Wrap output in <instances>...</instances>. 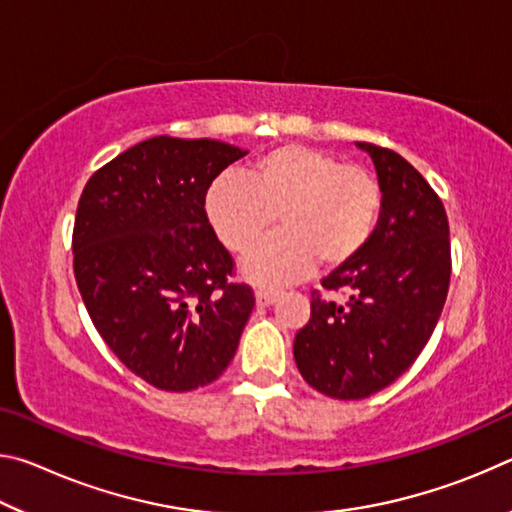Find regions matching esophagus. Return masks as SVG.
Listing matches in <instances>:
<instances>
[{
    "instance_id": "1",
    "label": "esophagus",
    "mask_w": 512,
    "mask_h": 512,
    "mask_svg": "<svg viewBox=\"0 0 512 512\" xmlns=\"http://www.w3.org/2000/svg\"><path fill=\"white\" fill-rule=\"evenodd\" d=\"M255 298H257V305H259V307H268V305H273V302L277 300V291L257 289V291H255Z\"/></svg>"
}]
</instances>
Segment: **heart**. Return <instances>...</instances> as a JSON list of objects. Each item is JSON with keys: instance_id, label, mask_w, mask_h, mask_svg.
Masks as SVG:
<instances>
[{"instance_id": "b5f03b06", "label": "heart", "mask_w": 512, "mask_h": 512, "mask_svg": "<svg viewBox=\"0 0 512 512\" xmlns=\"http://www.w3.org/2000/svg\"><path fill=\"white\" fill-rule=\"evenodd\" d=\"M381 185L359 164L305 144H284L250 164L246 180L216 178L205 194L214 235L232 253L253 250L277 223L282 235L244 262L248 280L282 287L318 262L336 268L357 257L375 232Z\"/></svg>"}]
</instances>
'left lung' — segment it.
Listing matches in <instances>:
<instances>
[{
	"label": "left lung",
	"instance_id": "left-lung-1",
	"mask_svg": "<svg viewBox=\"0 0 512 512\" xmlns=\"http://www.w3.org/2000/svg\"><path fill=\"white\" fill-rule=\"evenodd\" d=\"M381 185L377 228L361 253L311 291V316L293 357L311 388L334 400H363L411 368L443 311L452 248L447 212L422 173L400 153L357 142ZM341 292L345 303L327 301Z\"/></svg>",
	"mask_w": 512,
	"mask_h": 512
}]
</instances>
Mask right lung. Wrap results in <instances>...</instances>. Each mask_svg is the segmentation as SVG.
Returning a JSON list of instances; mask_svg holds the SVG:
<instances>
[{"instance_id":"1","label":"right lung","mask_w":512,"mask_h":512,"mask_svg":"<svg viewBox=\"0 0 512 512\" xmlns=\"http://www.w3.org/2000/svg\"><path fill=\"white\" fill-rule=\"evenodd\" d=\"M244 155L205 137H151L94 171L76 207L85 309L115 357L160 391L219 379L255 307L205 214L214 178Z\"/></svg>"}]
</instances>
